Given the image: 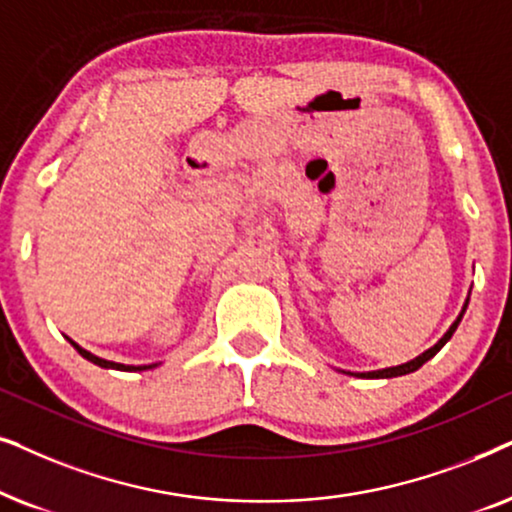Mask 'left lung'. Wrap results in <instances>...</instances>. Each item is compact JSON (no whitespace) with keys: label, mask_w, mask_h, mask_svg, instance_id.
Returning <instances> with one entry per match:
<instances>
[{"label":"left lung","mask_w":512,"mask_h":512,"mask_svg":"<svg viewBox=\"0 0 512 512\" xmlns=\"http://www.w3.org/2000/svg\"><path fill=\"white\" fill-rule=\"evenodd\" d=\"M468 299H470V297H466V304H463L461 313H459V316H456L454 323L449 325V330L445 332V335L440 337V342L435 344V346H431V349H428V351L421 353V356H417L414 360H410V363L395 365V367H384V370H374V372H346V374H356V377H365V379H391V377H403V374L417 372L421 365L428 363V360H431V358L435 356V353H438V351L442 349V346H445V344L449 342V339H452V335L456 332V327H459V323H461L463 313H466V309H468Z\"/></svg>","instance_id":"8db88e82"}]
</instances>
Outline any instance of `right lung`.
Masks as SVG:
<instances>
[{"instance_id": "1", "label": "right lung", "mask_w": 512, "mask_h": 512, "mask_svg": "<svg viewBox=\"0 0 512 512\" xmlns=\"http://www.w3.org/2000/svg\"><path fill=\"white\" fill-rule=\"evenodd\" d=\"M70 339V337H67ZM70 344L74 346V349L79 351V356H84L86 360H91L93 365H100V367H105V370H121V372H140V370H152V367H156V363L154 365H124V363H112V360H105V358H98V356H93L91 351H86V349H81V346L77 344V342H72L70 339Z\"/></svg>"}]
</instances>
